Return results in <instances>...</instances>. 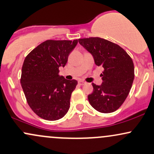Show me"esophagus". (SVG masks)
I'll use <instances>...</instances> for the list:
<instances>
[{
  "label": "esophagus",
  "instance_id": "obj_1",
  "mask_svg": "<svg viewBox=\"0 0 154 154\" xmlns=\"http://www.w3.org/2000/svg\"><path fill=\"white\" fill-rule=\"evenodd\" d=\"M85 84H86V82H85V81H79V84L81 85V86H82V85H84Z\"/></svg>",
  "mask_w": 154,
  "mask_h": 154
}]
</instances>
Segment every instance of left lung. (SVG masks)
Wrapping results in <instances>:
<instances>
[{
    "instance_id": "left-lung-1",
    "label": "left lung",
    "mask_w": 154,
    "mask_h": 154,
    "mask_svg": "<svg viewBox=\"0 0 154 154\" xmlns=\"http://www.w3.org/2000/svg\"><path fill=\"white\" fill-rule=\"evenodd\" d=\"M79 42L93 55L95 64L102 66V84H92L88 102L102 113L116 111L123 104L134 80L133 60L118 45L100 37L79 39Z\"/></svg>"
}]
</instances>
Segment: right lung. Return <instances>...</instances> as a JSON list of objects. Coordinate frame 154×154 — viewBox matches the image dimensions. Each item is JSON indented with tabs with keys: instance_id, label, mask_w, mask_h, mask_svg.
Here are the masks:
<instances>
[{
	"instance_id": "1",
	"label": "right lung",
	"mask_w": 154,
	"mask_h": 154,
	"mask_svg": "<svg viewBox=\"0 0 154 154\" xmlns=\"http://www.w3.org/2000/svg\"><path fill=\"white\" fill-rule=\"evenodd\" d=\"M78 39L46 40L25 57L21 69V84L27 103L36 115L47 120L62 118L70 108L76 80L59 75Z\"/></svg>"
}]
</instances>
